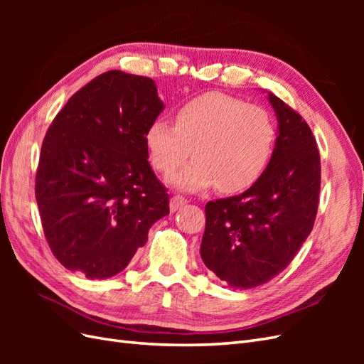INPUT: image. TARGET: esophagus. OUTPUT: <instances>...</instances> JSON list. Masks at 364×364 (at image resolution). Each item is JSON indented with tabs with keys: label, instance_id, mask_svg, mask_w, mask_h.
Segmentation results:
<instances>
[{
	"label": "esophagus",
	"instance_id": "1",
	"mask_svg": "<svg viewBox=\"0 0 364 364\" xmlns=\"http://www.w3.org/2000/svg\"><path fill=\"white\" fill-rule=\"evenodd\" d=\"M186 202H188V200H186L185 199V197H182V196H173L171 197V200H170V209H171V211L174 213V211H178V209L181 208V206H183Z\"/></svg>",
	"mask_w": 364,
	"mask_h": 364
}]
</instances>
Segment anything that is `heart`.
<instances>
[{
	"label": "heart",
	"mask_w": 364,
	"mask_h": 364,
	"mask_svg": "<svg viewBox=\"0 0 364 364\" xmlns=\"http://www.w3.org/2000/svg\"><path fill=\"white\" fill-rule=\"evenodd\" d=\"M277 127L261 106L222 92H208L185 103L174 115V127L156 119L144 142L151 167L170 176L174 186L200 191L214 186L225 194L245 191L266 171L274 150Z\"/></svg>",
	"instance_id": "obj_1"
}]
</instances>
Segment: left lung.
I'll use <instances>...</instances> for the list:
<instances>
[{
  "label": "left lung",
  "mask_w": 364,
  "mask_h": 364,
  "mask_svg": "<svg viewBox=\"0 0 364 364\" xmlns=\"http://www.w3.org/2000/svg\"><path fill=\"white\" fill-rule=\"evenodd\" d=\"M278 136L266 171L238 196L208 202L200 257L228 282L247 290L279 274L314 226L321 155L306 121L269 92Z\"/></svg>",
  "instance_id": "1"
}]
</instances>
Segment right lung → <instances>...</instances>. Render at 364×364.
Wrapping results in <instances>:
<instances>
[{
    "label": "right lung",
    "mask_w": 364,
    "mask_h": 364,
    "mask_svg": "<svg viewBox=\"0 0 364 364\" xmlns=\"http://www.w3.org/2000/svg\"><path fill=\"white\" fill-rule=\"evenodd\" d=\"M162 109L155 82L114 70L85 85L53 119L35 194L43 234L65 269L114 277L170 214L144 142Z\"/></svg>",
    "instance_id": "1"
}]
</instances>
